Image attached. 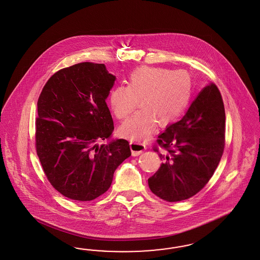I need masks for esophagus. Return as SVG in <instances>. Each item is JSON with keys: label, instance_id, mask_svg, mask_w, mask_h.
Returning <instances> with one entry per match:
<instances>
[{"label": "esophagus", "instance_id": "34e87169", "mask_svg": "<svg viewBox=\"0 0 260 260\" xmlns=\"http://www.w3.org/2000/svg\"><path fill=\"white\" fill-rule=\"evenodd\" d=\"M129 145H131V150L134 156L140 155L142 152L146 150L145 145H143L140 142L132 141L129 143Z\"/></svg>", "mask_w": 260, "mask_h": 260}]
</instances>
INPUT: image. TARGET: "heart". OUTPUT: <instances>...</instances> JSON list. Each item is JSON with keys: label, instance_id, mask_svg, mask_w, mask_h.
I'll use <instances>...</instances> for the list:
<instances>
[{"label": "heart", "instance_id": "heart-1", "mask_svg": "<svg viewBox=\"0 0 260 260\" xmlns=\"http://www.w3.org/2000/svg\"><path fill=\"white\" fill-rule=\"evenodd\" d=\"M192 81L187 71L142 67L129 75L128 86L120 85L110 93L111 110L118 119H125L140 100L142 109L126 119L119 128L122 136L147 140L158 123L167 126L180 118L189 106Z\"/></svg>", "mask_w": 260, "mask_h": 260}]
</instances>
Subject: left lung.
Wrapping results in <instances>:
<instances>
[{
    "instance_id": "1",
    "label": "left lung",
    "mask_w": 260,
    "mask_h": 260,
    "mask_svg": "<svg viewBox=\"0 0 260 260\" xmlns=\"http://www.w3.org/2000/svg\"><path fill=\"white\" fill-rule=\"evenodd\" d=\"M225 118L220 91L210 83L197 95L185 116L158 136L152 149L164 162L148 179L156 197L177 202L204 188L224 151ZM159 147L165 150L164 155Z\"/></svg>"
}]
</instances>
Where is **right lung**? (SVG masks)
<instances>
[{
    "instance_id": "right-lung-1",
    "label": "right lung",
    "mask_w": 260,
    "mask_h": 260,
    "mask_svg": "<svg viewBox=\"0 0 260 260\" xmlns=\"http://www.w3.org/2000/svg\"><path fill=\"white\" fill-rule=\"evenodd\" d=\"M115 76L104 63H79L48 79L37 103L35 147L43 171L63 197L90 201L105 193L129 144H108L113 120L106 103Z\"/></svg>"
}]
</instances>
